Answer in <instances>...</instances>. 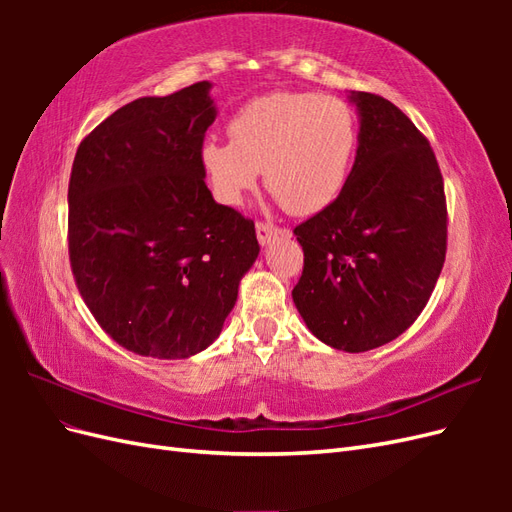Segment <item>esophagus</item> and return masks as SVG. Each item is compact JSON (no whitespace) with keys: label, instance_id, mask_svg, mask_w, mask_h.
<instances>
[{"label":"esophagus","instance_id":"esophagus-1","mask_svg":"<svg viewBox=\"0 0 512 512\" xmlns=\"http://www.w3.org/2000/svg\"><path fill=\"white\" fill-rule=\"evenodd\" d=\"M280 235V228L271 222H256V237L262 245H267L271 239Z\"/></svg>","mask_w":512,"mask_h":512}]
</instances>
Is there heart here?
<instances>
[{
  "mask_svg": "<svg viewBox=\"0 0 512 512\" xmlns=\"http://www.w3.org/2000/svg\"><path fill=\"white\" fill-rule=\"evenodd\" d=\"M226 130L230 143L209 138L200 147L213 194L239 205L265 168L267 188L294 215L318 213L342 194L359 141L352 108L309 91L245 102Z\"/></svg>",
  "mask_w": 512,
  "mask_h": 512,
  "instance_id": "heart-1",
  "label": "heart"
}]
</instances>
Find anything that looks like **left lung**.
Listing matches in <instances>:
<instances>
[{
  "label": "left lung",
  "mask_w": 512,
  "mask_h": 512,
  "mask_svg": "<svg viewBox=\"0 0 512 512\" xmlns=\"http://www.w3.org/2000/svg\"><path fill=\"white\" fill-rule=\"evenodd\" d=\"M361 132L342 194L294 228V305L320 342L367 352L423 312L446 258L444 179L423 132L382 96L356 91Z\"/></svg>",
  "instance_id": "obj_1"
}]
</instances>
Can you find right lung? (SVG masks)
Masks as SVG:
<instances>
[{
    "label": "right lung",
    "instance_id": "1",
    "mask_svg": "<svg viewBox=\"0 0 512 512\" xmlns=\"http://www.w3.org/2000/svg\"><path fill=\"white\" fill-rule=\"evenodd\" d=\"M209 87L121 106L83 138L70 173L76 288L119 346L153 359L213 344L260 252L254 222L205 183Z\"/></svg>",
    "mask_w": 512,
    "mask_h": 512
}]
</instances>
